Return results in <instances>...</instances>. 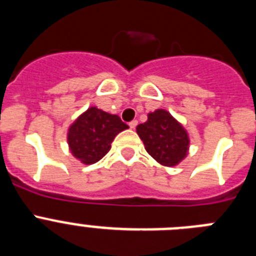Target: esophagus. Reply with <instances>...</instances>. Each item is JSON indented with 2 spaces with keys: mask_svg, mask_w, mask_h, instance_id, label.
<instances>
[{
  "mask_svg": "<svg viewBox=\"0 0 256 256\" xmlns=\"http://www.w3.org/2000/svg\"><path fill=\"white\" fill-rule=\"evenodd\" d=\"M137 124H138V122H137V120L130 122V128H132V130H134L136 126H137Z\"/></svg>",
  "mask_w": 256,
  "mask_h": 256,
  "instance_id": "34e87169",
  "label": "esophagus"
}]
</instances>
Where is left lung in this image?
<instances>
[{
	"label": "left lung",
	"instance_id": "left-lung-1",
	"mask_svg": "<svg viewBox=\"0 0 256 256\" xmlns=\"http://www.w3.org/2000/svg\"><path fill=\"white\" fill-rule=\"evenodd\" d=\"M144 148L158 162L174 166L187 155L190 140L187 132L168 112H150L148 122L137 126Z\"/></svg>",
	"mask_w": 256,
	"mask_h": 256
}]
</instances>
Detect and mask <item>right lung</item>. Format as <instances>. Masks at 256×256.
<instances>
[{
	"label": "right lung",
	"mask_w": 256,
	"mask_h": 256,
	"mask_svg": "<svg viewBox=\"0 0 256 256\" xmlns=\"http://www.w3.org/2000/svg\"><path fill=\"white\" fill-rule=\"evenodd\" d=\"M126 128L128 126L118 115L90 108L72 124L68 142L76 159L94 164L108 154L115 136Z\"/></svg>",
	"instance_id": "obj_1"
}]
</instances>
